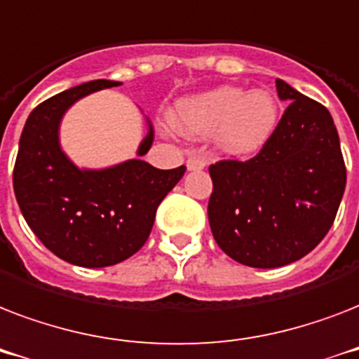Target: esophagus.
<instances>
[{
    "instance_id": "34e87169",
    "label": "esophagus",
    "mask_w": 359,
    "mask_h": 359,
    "mask_svg": "<svg viewBox=\"0 0 359 359\" xmlns=\"http://www.w3.org/2000/svg\"><path fill=\"white\" fill-rule=\"evenodd\" d=\"M186 165H188L190 171H197V169H203L205 165H207V158L203 156L201 152H190Z\"/></svg>"
}]
</instances>
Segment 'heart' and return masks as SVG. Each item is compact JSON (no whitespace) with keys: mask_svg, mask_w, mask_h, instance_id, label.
<instances>
[{"mask_svg":"<svg viewBox=\"0 0 359 359\" xmlns=\"http://www.w3.org/2000/svg\"><path fill=\"white\" fill-rule=\"evenodd\" d=\"M279 121L278 100L268 91L245 93L218 87L175 106L173 123L186 135H216L222 151L235 156L253 154L266 145Z\"/></svg>","mask_w":359,"mask_h":359,"instance_id":"obj_1","label":"heart"}]
</instances>
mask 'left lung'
I'll return each instance as SVG.
<instances>
[{
    "label": "left lung",
    "mask_w": 359,
    "mask_h": 359,
    "mask_svg": "<svg viewBox=\"0 0 359 359\" xmlns=\"http://www.w3.org/2000/svg\"><path fill=\"white\" fill-rule=\"evenodd\" d=\"M289 108L266 145L250 160L208 168V222L222 250L253 268L306 257L326 236L346 184L334 119L323 104L276 80Z\"/></svg>",
    "instance_id": "8db88e82"
}]
</instances>
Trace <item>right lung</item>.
<instances>
[{"instance_id": "right-lung-1", "label": "right lung", "mask_w": 359, "mask_h": 359, "mask_svg": "<svg viewBox=\"0 0 359 359\" xmlns=\"http://www.w3.org/2000/svg\"><path fill=\"white\" fill-rule=\"evenodd\" d=\"M121 86L95 80L41 102L25 121L14 162V196L31 231L59 259L86 268L111 266L141 250L158 205L186 168L156 169L143 160L81 171L59 147V121L89 93ZM154 141L149 130L137 154Z\"/></svg>"}]
</instances>
